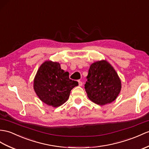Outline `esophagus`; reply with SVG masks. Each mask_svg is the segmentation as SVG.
I'll use <instances>...</instances> for the list:
<instances>
[{"label":"esophagus","mask_w":149,"mask_h":149,"mask_svg":"<svg viewBox=\"0 0 149 149\" xmlns=\"http://www.w3.org/2000/svg\"><path fill=\"white\" fill-rule=\"evenodd\" d=\"M78 84L79 86H82L83 85V83L81 80H78Z\"/></svg>","instance_id":"1"}]
</instances>
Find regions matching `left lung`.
<instances>
[{
    "mask_svg": "<svg viewBox=\"0 0 149 149\" xmlns=\"http://www.w3.org/2000/svg\"><path fill=\"white\" fill-rule=\"evenodd\" d=\"M85 89L89 99L99 105L114 101L121 88L117 72L106 61H97L90 67Z\"/></svg>",
    "mask_w": 149,
    "mask_h": 149,
    "instance_id": "1",
    "label": "left lung"
}]
</instances>
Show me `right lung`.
<instances>
[{"mask_svg": "<svg viewBox=\"0 0 149 149\" xmlns=\"http://www.w3.org/2000/svg\"><path fill=\"white\" fill-rule=\"evenodd\" d=\"M78 82L69 77V72L61 70L60 64L45 61L39 68L34 79V90L43 102L58 107L68 99L71 90Z\"/></svg>", "mask_w": 149, "mask_h": 149, "instance_id": "right-lung-1", "label": "right lung"}]
</instances>
